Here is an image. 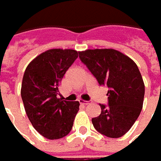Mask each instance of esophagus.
I'll return each instance as SVG.
<instances>
[{
  "mask_svg": "<svg viewBox=\"0 0 161 161\" xmlns=\"http://www.w3.org/2000/svg\"><path fill=\"white\" fill-rule=\"evenodd\" d=\"M80 103H82L83 105H89V104H91L92 102L91 101H82V100H80Z\"/></svg>",
  "mask_w": 161,
  "mask_h": 161,
  "instance_id": "obj_1",
  "label": "esophagus"
}]
</instances>
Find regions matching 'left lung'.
Segmentation results:
<instances>
[{"label":"left lung","instance_id":"obj_1","mask_svg":"<svg viewBox=\"0 0 161 161\" xmlns=\"http://www.w3.org/2000/svg\"><path fill=\"white\" fill-rule=\"evenodd\" d=\"M79 58L100 86H107L108 105L100 104V116L92 119L103 136L119 138L134 125L141 113L144 84L139 69L129 57L113 49L80 52Z\"/></svg>","mask_w":161,"mask_h":161}]
</instances>
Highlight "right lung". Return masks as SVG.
<instances>
[{
  "instance_id": "obj_1",
  "label": "right lung",
  "mask_w": 161,
  "mask_h": 161,
  "mask_svg": "<svg viewBox=\"0 0 161 161\" xmlns=\"http://www.w3.org/2000/svg\"><path fill=\"white\" fill-rule=\"evenodd\" d=\"M78 57L75 50L52 49L41 53L26 67L21 98L31 124L50 140L69 135L79 109L78 102L58 98L65 73Z\"/></svg>"
}]
</instances>
